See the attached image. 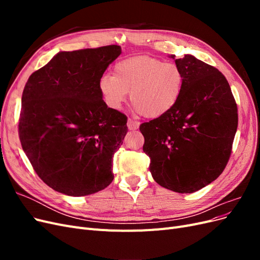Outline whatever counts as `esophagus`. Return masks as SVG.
<instances>
[{"label": "esophagus", "instance_id": "1", "mask_svg": "<svg viewBox=\"0 0 260 260\" xmlns=\"http://www.w3.org/2000/svg\"><path fill=\"white\" fill-rule=\"evenodd\" d=\"M127 125H128V129H129V130H137V129L139 128L140 122L137 121V120L130 119V118H129L128 121H127Z\"/></svg>", "mask_w": 260, "mask_h": 260}]
</instances>
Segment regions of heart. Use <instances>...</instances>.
<instances>
[{
  "label": "heart",
  "instance_id": "obj_1",
  "mask_svg": "<svg viewBox=\"0 0 260 260\" xmlns=\"http://www.w3.org/2000/svg\"><path fill=\"white\" fill-rule=\"evenodd\" d=\"M184 86V74L175 62L136 56L118 61L114 75L99 80L105 104L119 109L130 92L133 107L148 118H158L176 106Z\"/></svg>",
  "mask_w": 260,
  "mask_h": 260
}]
</instances>
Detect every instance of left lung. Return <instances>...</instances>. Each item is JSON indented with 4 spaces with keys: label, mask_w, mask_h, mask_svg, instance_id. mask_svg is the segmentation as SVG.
I'll return each instance as SVG.
<instances>
[{
    "label": "left lung",
    "mask_w": 260,
    "mask_h": 260,
    "mask_svg": "<svg viewBox=\"0 0 260 260\" xmlns=\"http://www.w3.org/2000/svg\"><path fill=\"white\" fill-rule=\"evenodd\" d=\"M175 61L184 74L178 103L141 124L140 131L156 182L174 192L193 193L225 168L238 129V106L217 68L188 54Z\"/></svg>",
    "instance_id": "1"
}]
</instances>
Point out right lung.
I'll return each instance as SVG.
<instances>
[{"mask_svg":"<svg viewBox=\"0 0 260 260\" xmlns=\"http://www.w3.org/2000/svg\"><path fill=\"white\" fill-rule=\"evenodd\" d=\"M120 54L119 45L59 52L29 77L20 143L37 175L55 191L84 196L112 183L127 116L105 104L99 80Z\"/></svg>","mask_w":260,"mask_h":260,"instance_id":"1","label":"right lung"}]
</instances>
